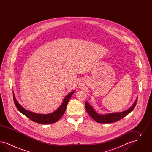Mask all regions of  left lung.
<instances>
[{"label":"left lung","mask_w":152,"mask_h":152,"mask_svg":"<svg viewBox=\"0 0 152 152\" xmlns=\"http://www.w3.org/2000/svg\"><path fill=\"white\" fill-rule=\"evenodd\" d=\"M137 99H136L134 104L130 107V108L125 111L120 112V113H110V114L105 115H101L98 114L97 112H96L93 108L87 102V101L86 102V108L89 116L97 123H106V124L115 123L119 121L120 120L124 118L125 116L130 113V112L135 108L136 105L137 104Z\"/></svg>","instance_id":"1"}]
</instances>
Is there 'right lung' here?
<instances>
[{
  "label": "right lung",
  "mask_w": 152,
  "mask_h": 152,
  "mask_svg": "<svg viewBox=\"0 0 152 152\" xmlns=\"http://www.w3.org/2000/svg\"><path fill=\"white\" fill-rule=\"evenodd\" d=\"M74 92L75 91H73L65 97L62 104L56 111H55L53 113H51L50 114H46V115L35 113L25 109L22 105H20L19 104L18 101H16L14 94L13 95V97H14V101L16 107L19 112L22 113V114L27 117L32 121L35 123L42 124H48L55 123L61 118V117L63 116L65 112L68 102Z\"/></svg>",
  "instance_id": "add662e5"
}]
</instances>
